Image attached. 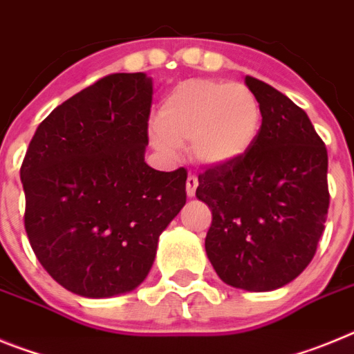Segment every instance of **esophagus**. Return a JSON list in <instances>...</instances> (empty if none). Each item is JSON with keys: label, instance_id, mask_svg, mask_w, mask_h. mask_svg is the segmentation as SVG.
I'll list each match as a JSON object with an SVG mask.
<instances>
[{"label": "esophagus", "instance_id": "esophagus-1", "mask_svg": "<svg viewBox=\"0 0 354 354\" xmlns=\"http://www.w3.org/2000/svg\"><path fill=\"white\" fill-rule=\"evenodd\" d=\"M196 186H198V179H196L195 174H189L187 175V180H186V193L189 198H193L195 196V192H196Z\"/></svg>", "mask_w": 354, "mask_h": 354}]
</instances>
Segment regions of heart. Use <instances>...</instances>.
Instances as JSON below:
<instances>
[{"label": "heart", "instance_id": "obj_1", "mask_svg": "<svg viewBox=\"0 0 354 354\" xmlns=\"http://www.w3.org/2000/svg\"><path fill=\"white\" fill-rule=\"evenodd\" d=\"M262 129L257 95L239 83L184 81L162 101L150 140L174 158L189 143L192 156L207 167H223L252 150Z\"/></svg>", "mask_w": 354, "mask_h": 354}]
</instances>
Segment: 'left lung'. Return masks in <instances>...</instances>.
<instances>
[{"label": "left lung", "instance_id": "8db88e82", "mask_svg": "<svg viewBox=\"0 0 354 354\" xmlns=\"http://www.w3.org/2000/svg\"><path fill=\"white\" fill-rule=\"evenodd\" d=\"M262 129L248 154L198 175L196 196L212 211L205 252L218 277L236 289L287 286L314 259L330 193L328 152L299 106L252 76Z\"/></svg>", "mask_w": 354, "mask_h": 354}]
</instances>
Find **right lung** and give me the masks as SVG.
I'll return each mask as SVG.
<instances>
[{"label": "right lung", "instance_id": "1", "mask_svg": "<svg viewBox=\"0 0 354 354\" xmlns=\"http://www.w3.org/2000/svg\"><path fill=\"white\" fill-rule=\"evenodd\" d=\"M152 77L118 72L55 108L21 167L24 228L56 282L84 298L136 289L186 204L187 171L145 162Z\"/></svg>", "mask_w": 354, "mask_h": 354}]
</instances>
